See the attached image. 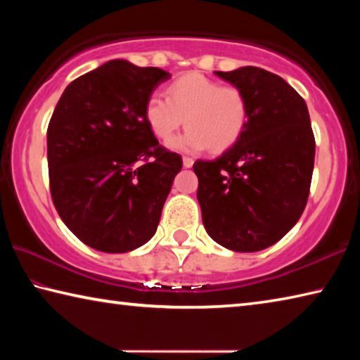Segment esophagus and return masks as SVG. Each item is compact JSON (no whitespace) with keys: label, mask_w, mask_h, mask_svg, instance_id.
I'll list each match as a JSON object with an SVG mask.
<instances>
[{"label":"esophagus","mask_w":360,"mask_h":360,"mask_svg":"<svg viewBox=\"0 0 360 360\" xmlns=\"http://www.w3.org/2000/svg\"><path fill=\"white\" fill-rule=\"evenodd\" d=\"M182 165H184V168H192L193 160L191 157H184V158H182Z\"/></svg>","instance_id":"1"}]
</instances>
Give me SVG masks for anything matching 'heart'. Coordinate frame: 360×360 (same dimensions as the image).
<instances>
[{
    "label": "heart",
    "mask_w": 360,
    "mask_h": 360,
    "mask_svg": "<svg viewBox=\"0 0 360 360\" xmlns=\"http://www.w3.org/2000/svg\"><path fill=\"white\" fill-rule=\"evenodd\" d=\"M167 100L152 96L144 117L160 141H169L184 125L187 131L169 143L181 152H222L241 138L248 124L245 94L233 85H221L200 72L176 79L165 90Z\"/></svg>",
    "instance_id": "obj_1"
}]
</instances>
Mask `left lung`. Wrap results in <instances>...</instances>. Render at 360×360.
Returning <instances> with one entry per match:
<instances>
[{
    "mask_svg": "<svg viewBox=\"0 0 360 360\" xmlns=\"http://www.w3.org/2000/svg\"><path fill=\"white\" fill-rule=\"evenodd\" d=\"M216 76L245 94L248 124L221 157L193 163L203 225L230 251H262L307 206L316 149L308 108L283 77L257 66Z\"/></svg>",
    "mask_w": 360,
    "mask_h": 360,
    "instance_id": "obj_1",
    "label": "left lung"
}]
</instances>
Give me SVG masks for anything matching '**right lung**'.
<instances>
[{"mask_svg": "<svg viewBox=\"0 0 360 360\" xmlns=\"http://www.w3.org/2000/svg\"><path fill=\"white\" fill-rule=\"evenodd\" d=\"M172 75L111 60L65 89L47 129L52 202L85 245L120 254L155 235L182 158L158 144L146 103Z\"/></svg>", "mask_w": 360, "mask_h": 360, "instance_id": "obj_1", "label": "right lung"}]
</instances>
